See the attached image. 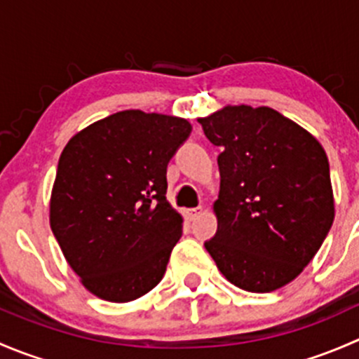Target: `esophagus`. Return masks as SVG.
Here are the masks:
<instances>
[{"label":"esophagus","mask_w":359,"mask_h":359,"mask_svg":"<svg viewBox=\"0 0 359 359\" xmlns=\"http://www.w3.org/2000/svg\"><path fill=\"white\" fill-rule=\"evenodd\" d=\"M201 212H203L201 206H196V208H189V210H187V215H189L191 220H194V219H198V217L201 215Z\"/></svg>","instance_id":"34e87169"}]
</instances>
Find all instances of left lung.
Returning <instances> with one entry per match:
<instances>
[{
	"label": "left lung",
	"instance_id": "left-lung-1",
	"mask_svg": "<svg viewBox=\"0 0 359 359\" xmlns=\"http://www.w3.org/2000/svg\"><path fill=\"white\" fill-rule=\"evenodd\" d=\"M200 123L222 149L217 233L205 248L236 287L278 290L313 260L334 222L325 149L271 107L226 106Z\"/></svg>",
	"mask_w": 359,
	"mask_h": 359
}]
</instances>
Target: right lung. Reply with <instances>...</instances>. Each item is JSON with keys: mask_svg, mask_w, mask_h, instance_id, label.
<instances>
[{"mask_svg": "<svg viewBox=\"0 0 359 359\" xmlns=\"http://www.w3.org/2000/svg\"><path fill=\"white\" fill-rule=\"evenodd\" d=\"M191 130L175 116L119 111L64 147L50 226L93 295L130 302L161 281L182 236V217L166 201V166Z\"/></svg>", "mask_w": 359, "mask_h": 359, "instance_id": "1", "label": "right lung"}]
</instances>
